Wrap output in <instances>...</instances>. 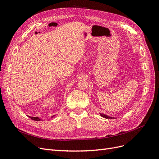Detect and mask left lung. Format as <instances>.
<instances>
[{"label":"left lung","mask_w":159,"mask_h":159,"mask_svg":"<svg viewBox=\"0 0 159 159\" xmlns=\"http://www.w3.org/2000/svg\"><path fill=\"white\" fill-rule=\"evenodd\" d=\"M99 114H100L101 116L103 117V118H105V119H113V118H114V117H111L109 116V115H105V114H104V113H99Z\"/></svg>","instance_id":"1"}]
</instances>
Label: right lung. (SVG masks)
<instances>
[{
	"label": "right lung",
	"mask_w": 159,
	"mask_h": 159,
	"mask_svg": "<svg viewBox=\"0 0 159 159\" xmlns=\"http://www.w3.org/2000/svg\"><path fill=\"white\" fill-rule=\"evenodd\" d=\"M54 117H55V115H52V116L50 117V119L54 118ZM29 117L30 119H32V120H34V121H41V120H42L41 119H40L38 117H30V116H29Z\"/></svg>",
	"instance_id": "add662e5"
}]
</instances>
